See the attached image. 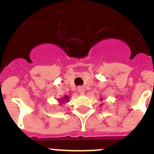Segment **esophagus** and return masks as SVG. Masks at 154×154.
<instances>
[{"label": "esophagus", "instance_id": "esophagus-1", "mask_svg": "<svg viewBox=\"0 0 154 154\" xmlns=\"http://www.w3.org/2000/svg\"><path fill=\"white\" fill-rule=\"evenodd\" d=\"M77 92H78L80 94H84L85 88L83 86H78L77 87Z\"/></svg>", "mask_w": 154, "mask_h": 154}]
</instances>
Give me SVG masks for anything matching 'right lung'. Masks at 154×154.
<instances>
[{"mask_svg": "<svg viewBox=\"0 0 154 154\" xmlns=\"http://www.w3.org/2000/svg\"><path fill=\"white\" fill-rule=\"evenodd\" d=\"M69 101V97L65 96V97H64V98H62L61 100H60V103H65V101Z\"/></svg>", "mask_w": 154, "mask_h": 154, "instance_id": "1", "label": "right lung"}]
</instances>
